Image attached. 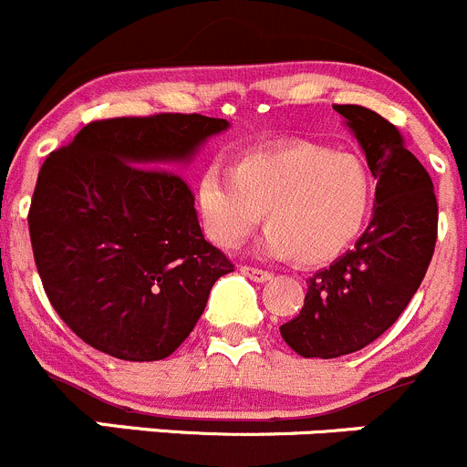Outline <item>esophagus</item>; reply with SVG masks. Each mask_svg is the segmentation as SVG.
Returning a JSON list of instances; mask_svg holds the SVG:
<instances>
[{
  "mask_svg": "<svg viewBox=\"0 0 467 467\" xmlns=\"http://www.w3.org/2000/svg\"><path fill=\"white\" fill-rule=\"evenodd\" d=\"M239 271H242L244 275H246V278H251V280H255V283H266V280H271V274L269 271H265V269H257V266H239Z\"/></svg>",
  "mask_w": 467,
  "mask_h": 467,
  "instance_id": "obj_1",
  "label": "esophagus"
}]
</instances>
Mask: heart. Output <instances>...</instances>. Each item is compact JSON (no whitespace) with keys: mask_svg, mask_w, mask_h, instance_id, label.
<instances>
[{"mask_svg":"<svg viewBox=\"0 0 467 467\" xmlns=\"http://www.w3.org/2000/svg\"><path fill=\"white\" fill-rule=\"evenodd\" d=\"M198 205L207 234L221 246H239L265 212L262 251L317 266L360 237L372 214L374 180L358 157L292 143L244 155L233 173L207 166Z\"/></svg>","mask_w":467,"mask_h":467,"instance_id":"1","label":"heart"}]
</instances>
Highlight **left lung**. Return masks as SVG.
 Here are the masks:
<instances>
[{
  "mask_svg": "<svg viewBox=\"0 0 467 467\" xmlns=\"http://www.w3.org/2000/svg\"><path fill=\"white\" fill-rule=\"evenodd\" d=\"M377 178V202L354 251L307 280L301 312L280 326L303 358L354 354L386 333L418 292L438 237V202L427 169L400 130L372 109L335 104Z\"/></svg>",
  "mask_w": 467,
  "mask_h": 467,
  "instance_id": "obj_1",
  "label": "left lung"
}]
</instances>
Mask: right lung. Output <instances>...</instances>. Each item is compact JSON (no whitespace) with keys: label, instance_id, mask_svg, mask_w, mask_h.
Returning <instances> with one entry per match:
<instances>
[{"label":"right lung","instance_id":"add662e5","mask_svg":"<svg viewBox=\"0 0 467 467\" xmlns=\"http://www.w3.org/2000/svg\"><path fill=\"white\" fill-rule=\"evenodd\" d=\"M228 125L201 113L93 120L40 166L29 207L36 269L57 315L102 354L171 356L212 285L234 271L202 237L192 189L173 171Z\"/></svg>","mask_w":467,"mask_h":467}]
</instances>
